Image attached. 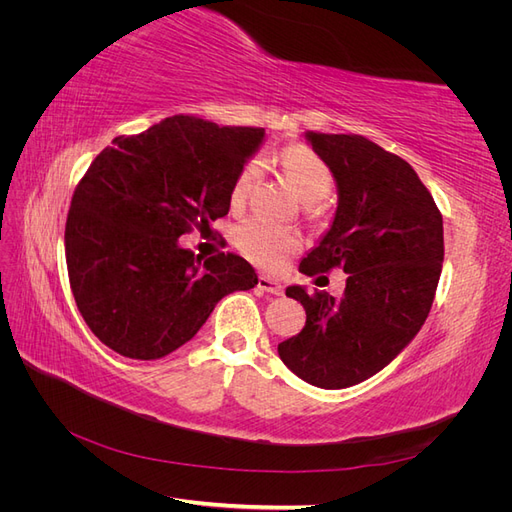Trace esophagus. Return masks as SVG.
<instances>
[{
    "label": "esophagus",
    "instance_id": "obj_1",
    "mask_svg": "<svg viewBox=\"0 0 512 512\" xmlns=\"http://www.w3.org/2000/svg\"><path fill=\"white\" fill-rule=\"evenodd\" d=\"M258 288H260L262 292H269V294H282V292H284L282 284L271 280V277H267V275H260V277H258Z\"/></svg>",
    "mask_w": 512,
    "mask_h": 512
}]
</instances>
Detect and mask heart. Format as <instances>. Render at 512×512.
<instances>
[{
	"label": "heart",
	"mask_w": 512,
	"mask_h": 512,
	"mask_svg": "<svg viewBox=\"0 0 512 512\" xmlns=\"http://www.w3.org/2000/svg\"><path fill=\"white\" fill-rule=\"evenodd\" d=\"M282 168L290 188L305 205L320 203V200L329 196L333 188V175L329 166L309 147L294 145L286 149L282 156ZM258 179L260 162L250 160L239 170L235 183H232L230 203L235 207H241L254 192ZM235 243L247 258L265 269H275L288 254L297 250L299 245L297 237H294L292 232L262 220H247L239 224L235 230Z\"/></svg>",
	"instance_id": "1"
}]
</instances>
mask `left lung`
<instances>
[{
	"instance_id": "8db88e82",
	"label": "left lung",
	"mask_w": 512,
	"mask_h": 512,
	"mask_svg": "<svg viewBox=\"0 0 512 512\" xmlns=\"http://www.w3.org/2000/svg\"><path fill=\"white\" fill-rule=\"evenodd\" d=\"M337 185L335 218L301 260L305 275L342 267L339 299L286 288L305 327L277 346L320 389H346L389 365L425 324L444 260L442 215L414 168L359 134L305 132Z\"/></svg>"
}]
</instances>
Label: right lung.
<instances>
[{
  "label": "right lung",
  "instance_id": "obj_1",
  "mask_svg": "<svg viewBox=\"0 0 512 512\" xmlns=\"http://www.w3.org/2000/svg\"><path fill=\"white\" fill-rule=\"evenodd\" d=\"M262 141L265 128L175 115L117 136L91 162L64 239L76 307L104 346L162 359L190 342L226 294L258 284L245 258L203 262L179 237L224 218L232 183Z\"/></svg>",
  "mask_w": 512,
  "mask_h": 512
}]
</instances>
